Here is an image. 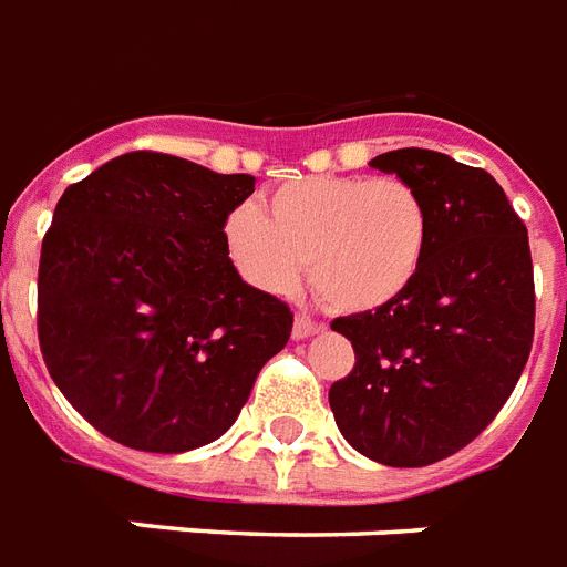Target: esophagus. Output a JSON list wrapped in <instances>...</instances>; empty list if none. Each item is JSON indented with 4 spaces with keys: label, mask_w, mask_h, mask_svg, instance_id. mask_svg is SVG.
I'll use <instances>...</instances> for the list:
<instances>
[{
    "label": "esophagus",
    "mask_w": 567,
    "mask_h": 567,
    "mask_svg": "<svg viewBox=\"0 0 567 567\" xmlns=\"http://www.w3.org/2000/svg\"><path fill=\"white\" fill-rule=\"evenodd\" d=\"M321 328H324L321 321L310 319V316H305V312H298L296 324H292V337H296V339H307V337H312V333H319Z\"/></svg>",
    "instance_id": "obj_1"
}]
</instances>
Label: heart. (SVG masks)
Here are the masks:
<instances>
[{"label":"heart","mask_w":567,"mask_h":567,"mask_svg":"<svg viewBox=\"0 0 567 567\" xmlns=\"http://www.w3.org/2000/svg\"><path fill=\"white\" fill-rule=\"evenodd\" d=\"M430 207L392 175H310L266 196L262 210L228 216L234 269L260 292L289 296L307 260L312 289L342 312H369L404 298L427 260Z\"/></svg>","instance_id":"obj_1"}]
</instances>
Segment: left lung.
Masks as SVG:
<instances>
[{
    "mask_svg": "<svg viewBox=\"0 0 567 567\" xmlns=\"http://www.w3.org/2000/svg\"><path fill=\"white\" fill-rule=\"evenodd\" d=\"M369 166L419 189L433 234L404 298L330 324L351 339L357 362L328 398L354 451L421 468L477 439L527 365L536 328L529 239L486 169L430 148H398Z\"/></svg>",
    "mask_w": 567,
    "mask_h": 567,
    "instance_id": "1",
    "label": "left lung"
}]
</instances>
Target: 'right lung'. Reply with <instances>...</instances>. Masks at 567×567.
I'll return each instance as SVG.
<instances>
[{
	"label": "right lung",
	"mask_w": 567,
	"mask_h": 567,
	"mask_svg": "<svg viewBox=\"0 0 567 567\" xmlns=\"http://www.w3.org/2000/svg\"><path fill=\"white\" fill-rule=\"evenodd\" d=\"M255 193L161 152L63 189L43 237L38 337L63 398L113 442L184 454L237 421L292 312L239 278L225 221Z\"/></svg>",
	"instance_id": "right-lung-1"
}]
</instances>
